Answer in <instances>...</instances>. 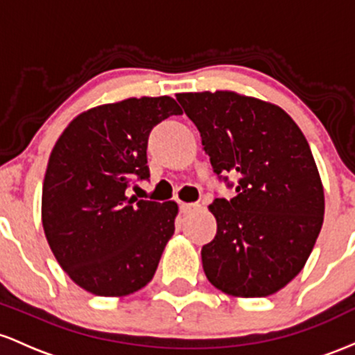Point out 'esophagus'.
<instances>
[{"label":"esophagus","mask_w":355,"mask_h":355,"mask_svg":"<svg viewBox=\"0 0 355 355\" xmlns=\"http://www.w3.org/2000/svg\"><path fill=\"white\" fill-rule=\"evenodd\" d=\"M198 208H199V205H196V202H182V205L179 206V211H181V214L188 216V214L194 213Z\"/></svg>","instance_id":"esophagus-1"}]
</instances>
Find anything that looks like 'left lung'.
I'll use <instances>...</instances> for the list:
<instances>
[{"instance_id": "8db88e82", "label": "left lung", "mask_w": 355, "mask_h": 355, "mask_svg": "<svg viewBox=\"0 0 355 355\" xmlns=\"http://www.w3.org/2000/svg\"><path fill=\"white\" fill-rule=\"evenodd\" d=\"M218 178L236 196L209 211L216 236L202 246L208 280L233 297H268L304 268L324 223V186L305 135L270 102L236 92L178 94Z\"/></svg>"}]
</instances>
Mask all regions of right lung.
I'll return each instance as SVG.
<instances>
[{
    "mask_svg": "<svg viewBox=\"0 0 355 355\" xmlns=\"http://www.w3.org/2000/svg\"><path fill=\"white\" fill-rule=\"evenodd\" d=\"M182 110L171 97H141L82 112L58 137L46 166L42 223L71 280L101 297H125L153 280L174 234L178 205L129 198L149 178L147 139Z\"/></svg>",
    "mask_w": 355,
    "mask_h": 355,
    "instance_id": "1",
    "label": "right lung"
}]
</instances>
